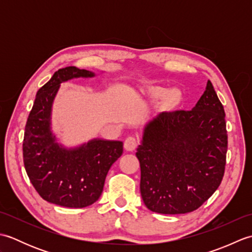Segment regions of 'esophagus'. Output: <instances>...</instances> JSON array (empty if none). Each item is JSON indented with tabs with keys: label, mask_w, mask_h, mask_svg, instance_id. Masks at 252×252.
Returning a JSON list of instances; mask_svg holds the SVG:
<instances>
[{
	"label": "esophagus",
	"mask_w": 252,
	"mask_h": 252,
	"mask_svg": "<svg viewBox=\"0 0 252 252\" xmlns=\"http://www.w3.org/2000/svg\"><path fill=\"white\" fill-rule=\"evenodd\" d=\"M137 145H138V141H137L136 137L129 136V137L126 138L125 148L126 149V151H129V152L134 151V149L137 147Z\"/></svg>",
	"instance_id": "1"
}]
</instances>
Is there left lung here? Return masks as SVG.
<instances>
[{
  "label": "left lung",
  "instance_id": "left-lung-1",
  "mask_svg": "<svg viewBox=\"0 0 252 252\" xmlns=\"http://www.w3.org/2000/svg\"><path fill=\"white\" fill-rule=\"evenodd\" d=\"M136 151L149 210L181 215L208 200L221 184L227 152L225 112L212 83L191 110L162 112L149 122Z\"/></svg>",
  "mask_w": 252,
  "mask_h": 252
}]
</instances>
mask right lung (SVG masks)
<instances>
[{
	"label": "right lung",
	"instance_id": "1",
	"mask_svg": "<svg viewBox=\"0 0 252 252\" xmlns=\"http://www.w3.org/2000/svg\"><path fill=\"white\" fill-rule=\"evenodd\" d=\"M94 73L66 67L37 91L26 123L23 156L26 172L44 200L67 208H84L98 199L110 167L123 153L119 141L94 140L67 151L51 132V109L60 84Z\"/></svg>",
	"mask_w": 252,
	"mask_h": 252
}]
</instances>
